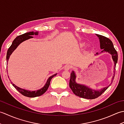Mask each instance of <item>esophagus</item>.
I'll return each mask as SVG.
<instances>
[{"label": "esophagus", "mask_w": 124, "mask_h": 124, "mask_svg": "<svg viewBox=\"0 0 124 124\" xmlns=\"http://www.w3.org/2000/svg\"><path fill=\"white\" fill-rule=\"evenodd\" d=\"M70 68L71 67L69 65H65L64 67V69L65 70H69Z\"/></svg>", "instance_id": "1"}]
</instances>
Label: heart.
I'll return each mask as SVG.
<instances>
[{
	"instance_id": "1",
	"label": "heart",
	"mask_w": 124,
	"mask_h": 124,
	"mask_svg": "<svg viewBox=\"0 0 124 124\" xmlns=\"http://www.w3.org/2000/svg\"><path fill=\"white\" fill-rule=\"evenodd\" d=\"M84 45H85L84 44H81L80 46H84Z\"/></svg>"
}]
</instances>
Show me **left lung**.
Instances as JSON below:
<instances>
[{
    "instance_id": "obj_1",
    "label": "left lung",
    "mask_w": 124,
    "mask_h": 124,
    "mask_svg": "<svg viewBox=\"0 0 124 124\" xmlns=\"http://www.w3.org/2000/svg\"><path fill=\"white\" fill-rule=\"evenodd\" d=\"M96 35L98 37L99 39L100 48L103 49L100 53L106 52L111 55L112 59L114 61L115 64L114 70H115L116 65L118 61V54L114 48L112 42L109 38L100 35H96ZM99 54L98 53H96L95 55H98ZM115 72V71H114V73ZM115 73H114V76H113L111 83H112V80L115 77ZM76 75L75 72L74 71H72V72L71 73L70 75V79L69 82V86L70 88L71 89L73 93L76 95L87 99H94L97 98V97L101 95L103 93H104L111 85V84H110L109 86L105 87L102 88L101 89H99V90H97V89L95 90V89L89 87L87 86H86L84 84H78L76 82Z\"/></svg>"
}]
</instances>
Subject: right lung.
<instances>
[{
	"label": "right lung",
	"mask_w": 124,
	"mask_h": 124,
	"mask_svg": "<svg viewBox=\"0 0 124 124\" xmlns=\"http://www.w3.org/2000/svg\"><path fill=\"white\" fill-rule=\"evenodd\" d=\"M38 33L39 32L38 31H36V32H33V31H32V32L25 33L24 34H23V35H20L17 36V37H16V38L14 40H13L11 46L9 47V48L7 51V55H6L7 61V62L8 61L9 57L12 54V53L15 51L16 48H17L18 46L21 43H22V42L24 41L25 40H28V39L33 38L32 36L38 35ZM56 75H57V73H55V74L53 75L50 76V77L48 78V79H47L46 84H45V85L43 87L36 91H30L29 90H26L25 89H22L21 88L19 87L16 86L15 84H13L12 82H11V84H12V85L20 92V93H21L24 96L29 97H35L40 96L41 95H43L44 93H45V92H46V91L47 90V89H48V87L50 85V81H51L52 78L54 77V76H55Z\"/></svg>",
	"instance_id": "obj_1"
}]
</instances>
